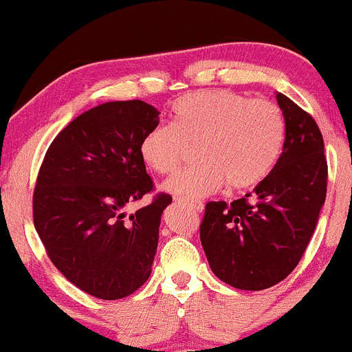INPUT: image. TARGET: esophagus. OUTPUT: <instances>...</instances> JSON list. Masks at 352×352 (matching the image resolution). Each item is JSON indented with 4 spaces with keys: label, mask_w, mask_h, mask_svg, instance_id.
<instances>
[{
    "label": "esophagus",
    "mask_w": 352,
    "mask_h": 352,
    "mask_svg": "<svg viewBox=\"0 0 352 352\" xmlns=\"http://www.w3.org/2000/svg\"><path fill=\"white\" fill-rule=\"evenodd\" d=\"M177 201H180V204L187 205V207H188L190 210H193V212H201V210H204V204H201V201H199V200L182 199V197H179V199H177Z\"/></svg>",
    "instance_id": "34e87169"
}]
</instances>
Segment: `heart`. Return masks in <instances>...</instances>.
I'll return each mask as SVG.
<instances>
[{
  "mask_svg": "<svg viewBox=\"0 0 352 352\" xmlns=\"http://www.w3.org/2000/svg\"><path fill=\"white\" fill-rule=\"evenodd\" d=\"M285 135V116L272 100L207 89L177 99L172 124L153 125L139 151L144 164L164 175L195 147L199 164L177 172L164 188L182 199H200L225 184L233 192L261 184L280 159Z\"/></svg>",
  "mask_w": 352,
  "mask_h": 352,
  "instance_id": "b5f03b06",
  "label": "heart"
}]
</instances>
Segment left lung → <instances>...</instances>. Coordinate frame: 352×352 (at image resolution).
<instances>
[{"label":"left lung","mask_w":352,"mask_h":352,"mask_svg":"<svg viewBox=\"0 0 352 352\" xmlns=\"http://www.w3.org/2000/svg\"><path fill=\"white\" fill-rule=\"evenodd\" d=\"M283 152L270 175L243 199L208 201L200 241L212 272L248 292L272 288L300 263L326 200L328 162L316 120L278 92Z\"/></svg>","instance_id":"obj_1"}]
</instances>
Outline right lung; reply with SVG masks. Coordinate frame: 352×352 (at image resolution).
I'll return each instance as SVG.
<instances>
[{"label": "right lung", "instance_id": "add662e5", "mask_svg": "<svg viewBox=\"0 0 352 352\" xmlns=\"http://www.w3.org/2000/svg\"><path fill=\"white\" fill-rule=\"evenodd\" d=\"M159 112L144 100L89 109L56 135L33 193L34 227L52 265L100 300L129 296L152 272L160 217L172 197L127 217L125 208L153 190L140 140Z\"/></svg>", "mask_w": 352, "mask_h": 352}]
</instances>
